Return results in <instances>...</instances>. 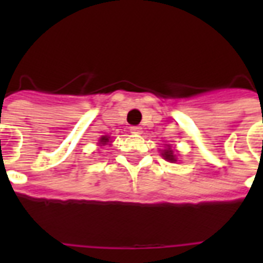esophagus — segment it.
I'll list each match as a JSON object with an SVG mask.
<instances>
[{
  "instance_id": "34e87169",
  "label": "esophagus",
  "mask_w": 263,
  "mask_h": 263,
  "mask_svg": "<svg viewBox=\"0 0 263 263\" xmlns=\"http://www.w3.org/2000/svg\"><path fill=\"white\" fill-rule=\"evenodd\" d=\"M131 132L132 134H142V128L135 125V127H131Z\"/></svg>"
}]
</instances>
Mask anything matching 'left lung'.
Masks as SVG:
<instances>
[{
	"label": "left lung",
	"instance_id": "left-lung-1",
	"mask_svg": "<svg viewBox=\"0 0 263 263\" xmlns=\"http://www.w3.org/2000/svg\"><path fill=\"white\" fill-rule=\"evenodd\" d=\"M162 157H164L165 160L169 161V162H175L176 160V154L173 153V148L169 146V144H166V148L165 150H162Z\"/></svg>",
	"mask_w": 263,
	"mask_h": 263
}]
</instances>
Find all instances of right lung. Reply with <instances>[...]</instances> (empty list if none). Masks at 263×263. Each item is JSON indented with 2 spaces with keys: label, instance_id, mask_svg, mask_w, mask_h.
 <instances>
[{
  "label": "right lung",
  "instance_id": "add662e5",
  "mask_svg": "<svg viewBox=\"0 0 263 263\" xmlns=\"http://www.w3.org/2000/svg\"><path fill=\"white\" fill-rule=\"evenodd\" d=\"M109 143V136H101V139H99V146H105V144Z\"/></svg>",
  "mask_w": 263,
  "mask_h": 263
}]
</instances>
